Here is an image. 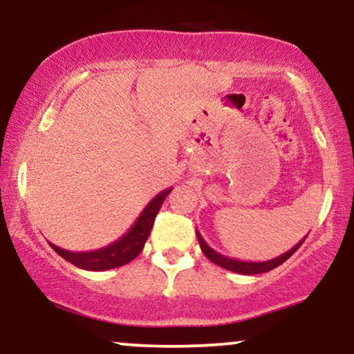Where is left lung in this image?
Segmentation results:
<instances>
[{
  "label": "left lung",
  "mask_w": 354,
  "mask_h": 354,
  "mask_svg": "<svg viewBox=\"0 0 354 354\" xmlns=\"http://www.w3.org/2000/svg\"><path fill=\"white\" fill-rule=\"evenodd\" d=\"M196 238H198V241H200L201 251L205 253V256L209 259V261H213L214 265L225 268V270L233 271V273H239V274H259V273H268V271L274 270V268L283 265V263L286 261V259L290 258V256L303 245L304 239H306V236H304L301 241L298 243V245L291 248V250H288L286 253L276 256V258H273V259H268V261H241V259L230 258V256L219 254L218 251H214L213 248H211L208 243L203 239L200 231H196Z\"/></svg>",
  "instance_id": "1"
}]
</instances>
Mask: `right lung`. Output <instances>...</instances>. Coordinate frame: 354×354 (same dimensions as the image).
I'll use <instances>...</instances> for the list:
<instances>
[{
  "label": "right lung",
  "mask_w": 354,
  "mask_h": 354,
  "mask_svg": "<svg viewBox=\"0 0 354 354\" xmlns=\"http://www.w3.org/2000/svg\"><path fill=\"white\" fill-rule=\"evenodd\" d=\"M173 188H166L161 191L160 194L153 198L151 201L146 205L143 213L138 216L135 225L129 228L128 233H124L120 239H116L111 245L100 248L95 251H68L63 248L53 245L50 246L58 253L61 258H64L66 261H70L71 265L81 270L88 271H106L113 270V268L123 266L126 263L133 261L138 254L141 253V250L145 248L146 239H148L149 233H151L154 218H156L158 211H160L161 205L166 200V196L169 194V191Z\"/></svg>",
  "instance_id": "right-lung-1"
}]
</instances>
